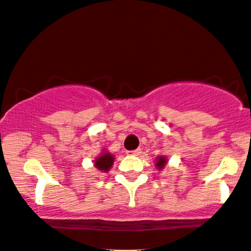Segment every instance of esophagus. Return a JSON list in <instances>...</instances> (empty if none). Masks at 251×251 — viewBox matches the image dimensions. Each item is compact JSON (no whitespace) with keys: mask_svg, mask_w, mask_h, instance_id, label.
Instances as JSON below:
<instances>
[{"mask_svg":"<svg viewBox=\"0 0 251 251\" xmlns=\"http://www.w3.org/2000/svg\"><path fill=\"white\" fill-rule=\"evenodd\" d=\"M128 155H134V156H137L141 153V149H136V150H132V151H127Z\"/></svg>","mask_w":251,"mask_h":251,"instance_id":"1","label":"esophagus"}]
</instances>
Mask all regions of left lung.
I'll return each mask as SVG.
<instances>
[{
  "mask_svg": "<svg viewBox=\"0 0 251 251\" xmlns=\"http://www.w3.org/2000/svg\"><path fill=\"white\" fill-rule=\"evenodd\" d=\"M165 164H166V159H165L164 156H160L157 157V161H156V168L159 169V170H161L162 168L165 166Z\"/></svg>",
  "mask_w": 251,
  "mask_h": 251,
  "instance_id": "1",
  "label": "left lung"
}]
</instances>
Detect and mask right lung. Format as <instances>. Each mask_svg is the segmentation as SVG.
I'll use <instances>...</instances> for the list:
<instances>
[{
	"instance_id": "add662e5",
	"label": "right lung",
	"mask_w": 251,
	"mask_h": 251,
	"mask_svg": "<svg viewBox=\"0 0 251 251\" xmlns=\"http://www.w3.org/2000/svg\"><path fill=\"white\" fill-rule=\"evenodd\" d=\"M115 157L112 155H110L109 152H103L100 157L95 160V166L101 171H109L110 168L112 166V162H114Z\"/></svg>"
}]
</instances>
